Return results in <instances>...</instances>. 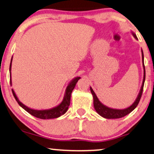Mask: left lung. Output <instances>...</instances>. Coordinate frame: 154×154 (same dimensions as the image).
Masks as SVG:
<instances>
[{
  "instance_id": "obj_1",
  "label": "left lung",
  "mask_w": 154,
  "mask_h": 154,
  "mask_svg": "<svg viewBox=\"0 0 154 154\" xmlns=\"http://www.w3.org/2000/svg\"><path fill=\"white\" fill-rule=\"evenodd\" d=\"M133 36L137 40V37L136 35V34L134 32H131ZM141 54H142V62H143V82H142V85L140 89L139 94L136 99V100L134 101V102L132 104L131 106L129 107L124 109H112L110 107H108L106 105L103 104L102 102L99 100V99L97 98L96 94L94 93V91H93V89L90 87V91L91 92V94L93 96V103H94V107L96 110V112L98 113L102 117L105 119H119L122 117H124L127 114H129V113H131L134 109L137 106L138 104H139L140 99L141 97L142 92H143V85H144V82H145V77H146V72H145V66L144 63H143V50H141Z\"/></svg>"
}]
</instances>
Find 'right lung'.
Segmentation results:
<instances>
[{
    "mask_svg": "<svg viewBox=\"0 0 154 154\" xmlns=\"http://www.w3.org/2000/svg\"><path fill=\"white\" fill-rule=\"evenodd\" d=\"M12 60L13 57L11 58V65H10V81H11V85H12V81H11V65H12ZM81 77H77L75 78H74L72 80H71L70 82L68 84L67 88H66L65 92V96L62 102L60 104H58L57 106H54L53 108L48 109H42V110H38V109H31L28 106H25V104H23L22 102H20V100H18L17 97L15 94V91L12 89L13 94L14 96L15 100L17 101V102L18 103V104L22 107L23 109L28 112L29 114H30L31 115L35 116L37 118L42 119H54V118H58L60 116L65 114L69 108V104H70V98H71V94L72 92L73 89H75L76 86V84Z\"/></svg>",
    "mask_w": 154,
    "mask_h": 154,
    "instance_id": "add662e5",
    "label": "right lung"
}]
</instances>
